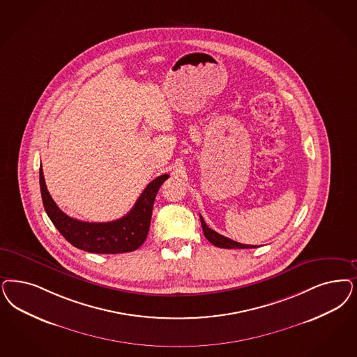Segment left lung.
Instances as JSON below:
<instances>
[{
    "mask_svg": "<svg viewBox=\"0 0 357 357\" xmlns=\"http://www.w3.org/2000/svg\"><path fill=\"white\" fill-rule=\"evenodd\" d=\"M200 222H202V228H203V234L206 236V238L208 240L211 244H213V245L218 246V248H224V249H250V248H257V245H246V244L236 243L234 240H231V238H228V237H225L222 234L215 232L203 220L202 215H200Z\"/></svg>",
    "mask_w": 357,
    "mask_h": 357,
    "instance_id": "1",
    "label": "left lung"
}]
</instances>
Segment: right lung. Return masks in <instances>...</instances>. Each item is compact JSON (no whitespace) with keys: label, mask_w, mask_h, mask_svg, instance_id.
Listing matches in <instances>:
<instances>
[{"label":"right lung","mask_w":357,"mask_h":357,"mask_svg":"<svg viewBox=\"0 0 357 357\" xmlns=\"http://www.w3.org/2000/svg\"><path fill=\"white\" fill-rule=\"evenodd\" d=\"M167 178L169 174H163L150 182L135 202V207L121 219L108 222H88L67 216L55 204L47 191L42 166L39 169L42 202L50 220L75 248L89 253L101 255L132 252L145 243L150 228L154 200L160 185Z\"/></svg>","instance_id":"1"}]
</instances>
